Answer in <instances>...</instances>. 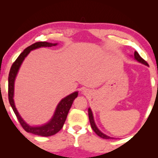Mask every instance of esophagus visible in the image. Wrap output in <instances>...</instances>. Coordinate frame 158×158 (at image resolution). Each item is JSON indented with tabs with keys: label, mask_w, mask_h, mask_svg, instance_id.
I'll return each mask as SVG.
<instances>
[{
	"label": "esophagus",
	"mask_w": 158,
	"mask_h": 158,
	"mask_svg": "<svg viewBox=\"0 0 158 158\" xmlns=\"http://www.w3.org/2000/svg\"><path fill=\"white\" fill-rule=\"evenodd\" d=\"M82 94H83V95H89L90 94V90L88 89H83V91H82Z\"/></svg>",
	"instance_id": "1"
}]
</instances>
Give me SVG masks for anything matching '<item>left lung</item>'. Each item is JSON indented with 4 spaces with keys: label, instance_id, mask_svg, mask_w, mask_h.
I'll list each match as a JSON object with an SVG mask.
<instances>
[{
    "label": "left lung",
    "instance_id": "obj_1",
    "mask_svg": "<svg viewBox=\"0 0 158 158\" xmlns=\"http://www.w3.org/2000/svg\"><path fill=\"white\" fill-rule=\"evenodd\" d=\"M134 58H135V60H137V62H140V63L143 64H145V65L148 66V62H147L145 60L142 59V58L140 57V55L138 54L137 52H135V54H134ZM88 116H89V121H90V126H91V128L93 129V130H94L96 134L99 137L103 138V139H114V137H109V136H107L106 135H105V134H103V132H101V131L99 130V129L97 127L96 123H95V121H94V114H93V112L91 111V109H90V108L88 109Z\"/></svg>",
    "mask_w": 158,
    "mask_h": 158
}]
</instances>
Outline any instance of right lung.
Wrapping results in <instances>:
<instances>
[{"label": "right lung", "instance_id": "add662e5", "mask_svg": "<svg viewBox=\"0 0 158 158\" xmlns=\"http://www.w3.org/2000/svg\"><path fill=\"white\" fill-rule=\"evenodd\" d=\"M57 44V43L39 42L28 47L23 50V52L20 54L16 61L13 63L11 68H10L9 75H8V100H9L10 106L14 110V112L16 114L19 122H20L21 125L26 131L34 134V135L42 136V137H49V136L55 135L62 128L66 120L67 116L68 114L69 110L72 106L73 101L77 97L78 91H75L62 98L56 107L53 116L47 123L40 125V126H31L23 119L15 106L14 99L15 80H16L21 64L30 52L41 48V47H50L56 46Z\"/></svg>", "mask_w": 158, "mask_h": 158}]
</instances>
